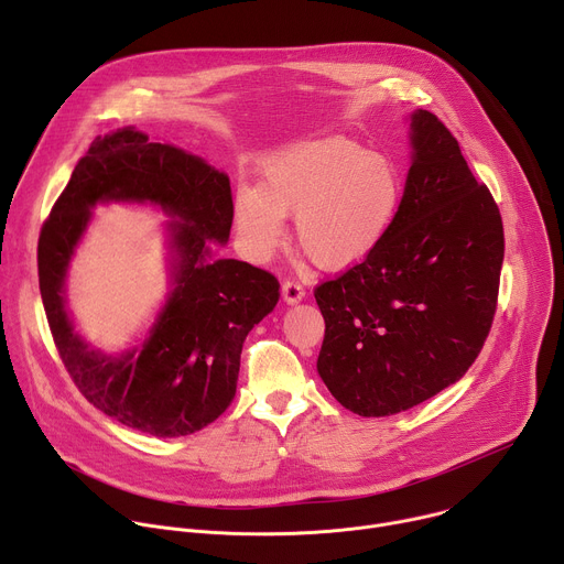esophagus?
I'll list each match as a JSON object with an SVG mask.
<instances>
[{"label":"esophagus","instance_id":"esophagus-1","mask_svg":"<svg viewBox=\"0 0 564 564\" xmlns=\"http://www.w3.org/2000/svg\"><path fill=\"white\" fill-rule=\"evenodd\" d=\"M281 296H283V301H285L288 305H294V303L303 301L305 290H303L299 283H294V281H285V283L281 285Z\"/></svg>","mask_w":564,"mask_h":564}]
</instances>
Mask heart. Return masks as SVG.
I'll use <instances>...</instances> for the list:
<instances>
[{
  "mask_svg": "<svg viewBox=\"0 0 564 564\" xmlns=\"http://www.w3.org/2000/svg\"><path fill=\"white\" fill-rule=\"evenodd\" d=\"M399 205V176L381 153L346 135L290 142L261 165L259 187L240 185L234 225L246 254L265 263L279 248L285 216L296 243L324 270L364 261Z\"/></svg>",
  "mask_w": 564,
  "mask_h": 564,
  "instance_id": "b5f03b06",
  "label": "heart"
}]
</instances>
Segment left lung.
<instances>
[{
  "mask_svg": "<svg viewBox=\"0 0 564 564\" xmlns=\"http://www.w3.org/2000/svg\"><path fill=\"white\" fill-rule=\"evenodd\" d=\"M404 196L364 263L314 290L326 321L316 370L361 417L409 411L459 381L494 324L505 229L453 133L411 113Z\"/></svg>",
  "mask_w": 564,
  "mask_h": 564,
  "instance_id": "8db88e82",
  "label": "left lung"
}]
</instances>
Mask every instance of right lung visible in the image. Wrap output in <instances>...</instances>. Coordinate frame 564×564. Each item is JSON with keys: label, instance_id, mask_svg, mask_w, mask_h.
Masks as SVG:
<instances>
[{"label": "right lung", "instance_id": "obj_1", "mask_svg": "<svg viewBox=\"0 0 564 564\" xmlns=\"http://www.w3.org/2000/svg\"><path fill=\"white\" fill-rule=\"evenodd\" d=\"M109 202L151 204L171 218V292L148 335L122 354L94 349L65 307L69 259L93 209ZM231 218L225 172L135 127L98 135L79 158L40 234V292L70 379L111 420L155 437H181L231 404L243 341L279 301L270 272L216 259L214 243H227Z\"/></svg>", "mask_w": 564, "mask_h": 564}]
</instances>
